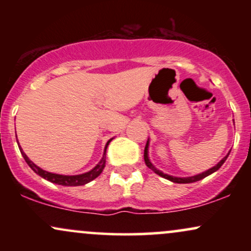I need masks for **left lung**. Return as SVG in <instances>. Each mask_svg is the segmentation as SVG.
Instances as JSON below:
<instances>
[{"instance_id": "left-lung-1", "label": "left lung", "mask_w": 251, "mask_h": 251, "mask_svg": "<svg viewBox=\"0 0 251 251\" xmlns=\"http://www.w3.org/2000/svg\"><path fill=\"white\" fill-rule=\"evenodd\" d=\"M149 146H150V140L148 139V143H146V146H145V150H144V159H145V164L148 165V168H150L152 170V171H154L155 174L159 175L160 177L165 178V179L168 180H171L174 181V183H178V184H188V183H195V181H198L201 179H203V178L208 177V176H210L211 174H214V172L217 171L218 169L221 168L222 165H223L224 162L226 160V158L229 157V153H227L226 157L223 158V159L220 160L217 164H216L215 166H212L211 169L206 170V171L201 172V174H198V175H195V176H191V177H175V176H170L168 174H164V172L160 171V170H158L155 166L153 165V164L151 163V160H150V157H149Z\"/></svg>"}]
</instances>
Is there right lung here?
Instances as JSON below:
<instances>
[{
    "mask_svg": "<svg viewBox=\"0 0 251 251\" xmlns=\"http://www.w3.org/2000/svg\"><path fill=\"white\" fill-rule=\"evenodd\" d=\"M112 139H113V138H112ZM112 139H109L108 142H107V144H106L105 150H103L102 158H101V159H100V162L98 163L97 165L91 170V171L85 172V174H81V175H74V176L59 175V174H53V172L45 171V170H42L41 168H39V166H37L36 164H34L33 162H31L29 158L27 157V154H25V152H24V150L21 149L20 144H19V149H20V151H21V154L24 155L25 163H27L28 165H29V168L33 170V171L35 172L36 175H39L40 177L45 178V179L50 180V181H51V183H54V184H59V185H63V186H80V185H85V184L89 183V181L96 179L98 176L101 174L103 168H105V164H106V149H107L108 144L111 143Z\"/></svg>",
    "mask_w": 251,
    "mask_h": 251,
    "instance_id": "obj_1",
    "label": "right lung"
}]
</instances>
